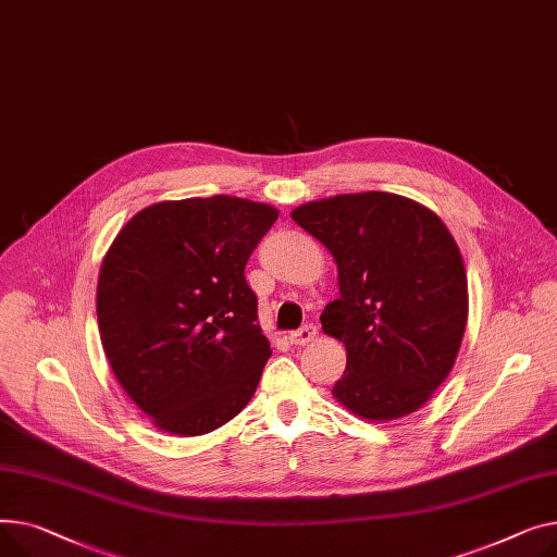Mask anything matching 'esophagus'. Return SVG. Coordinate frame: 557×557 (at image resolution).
<instances>
[{"label": "esophagus", "mask_w": 557, "mask_h": 557, "mask_svg": "<svg viewBox=\"0 0 557 557\" xmlns=\"http://www.w3.org/2000/svg\"><path fill=\"white\" fill-rule=\"evenodd\" d=\"M314 337H317V325L306 323V325H301L299 331L289 333L287 339H289V344H294V346H306V344H310Z\"/></svg>", "instance_id": "esophagus-1"}]
</instances>
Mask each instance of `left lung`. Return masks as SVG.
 Instances as JSON below:
<instances>
[{"label":"left lung","instance_id":"left-lung-1","mask_svg":"<svg viewBox=\"0 0 557 557\" xmlns=\"http://www.w3.org/2000/svg\"><path fill=\"white\" fill-rule=\"evenodd\" d=\"M292 220L337 263L339 299L321 329L346 346L333 396L386 422L418 411L449 375L468 323V276L443 220L396 193L308 202Z\"/></svg>","mask_w":557,"mask_h":557}]
</instances>
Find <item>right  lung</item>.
Segmentation results:
<instances>
[{
  "instance_id": "right-lung-1",
  "label": "right lung",
  "mask_w": 557,
  "mask_h": 557,
  "mask_svg": "<svg viewBox=\"0 0 557 557\" xmlns=\"http://www.w3.org/2000/svg\"><path fill=\"white\" fill-rule=\"evenodd\" d=\"M276 218L232 195L157 202L110 245L98 333L119 384L159 430L202 436L251 400L272 350L245 265Z\"/></svg>"
}]
</instances>
